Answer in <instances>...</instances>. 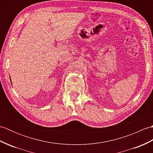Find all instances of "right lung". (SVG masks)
Segmentation results:
<instances>
[{
	"instance_id": "1",
	"label": "right lung",
	"mask_w": 153,
	"mask_h": 153,
	"mask_svg": "<svg viewBox=\"0 0 153 153\" xmlns=\"http://www.w3.org/2000/svg\"><path fill=\"white\" fill-rule=\"evenodd\" d=\"M10 82H11V81H10Z\"/></svg>"
}]
</instances>
